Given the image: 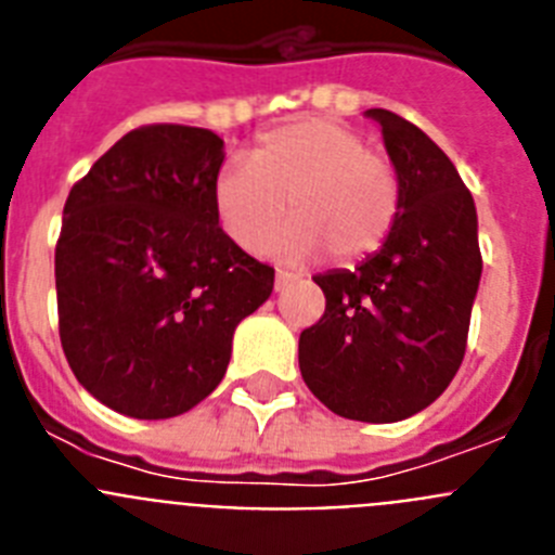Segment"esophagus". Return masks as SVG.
I'll return each mask as SVG.
<instances>
[{
  "instance_id": "1",
  "label": "esophagus",
  "mask_w": 555,
  "mask_h": 555,
  "mask_svg": "<svg viewBox=\"0 0 555 555\" xmlns=\"http://www.w3.org/2000/svg\"><path fill=\"white\" fill-rule=\"evenodd\" d=\"M294 281H297V274L288 272V269H278V278H274V286L283 288V286H288V283H294Z\"/></svg>"
}]
</instances>
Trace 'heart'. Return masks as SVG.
<instances>
[{
  "label": "heart",
  "mask_w": 555,
  "mask_h": 555,
  "mask_svg": "<svg viewBox=\"0 0 555 555\" xmlns=\"http://www.w3.org/2000/svg\"><path fill=\"white\" fill-rule=\"evenodd\" d=\"M289 203L286 204L285 199ZM292 207L297 220L263 249L333 261H361L384 247L400 214V178L384 152L345 121L313 116L263 132L247 164H228L214 180V210L238 247L258 249Z\"/></svg>",
  "instance_id": "b5f03b06"
}]
</instances>
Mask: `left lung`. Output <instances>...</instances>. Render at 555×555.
Segmentation results:
<instances>
[{
  "label": "left lung",
  "instance_id": "obj_1",
  "mask_svg": "<svg viewBox=\"0 0 555 555\" xmlns=\"http://www.w3.org/2000/svg\"><path fill=\"white\" fill-rule=\"evenodd\" d=\"M366 116L384 130L400 214L380 253L313 278L325 313L300 333V372L333 414L397 423L428 409L459 372L483 261L453 160L403 116Z\"/></svg>",
  "mask_w": 555,
  "mask_h": 555
}]
</instances>
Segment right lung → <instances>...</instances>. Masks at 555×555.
<instances>
[{
  "instance_id": "add662e5",
  "label": "right lung",
  "mask_w": 555,
  "mask_h": 555,
  "mask_svg": "<svg viewBox=\"0 0 555 555\" xmlns=\"http://www.w3.org/2000/svg\"><path fill=\"white\" fill-rule=\"evenodd\" d=\"M217 132L144 125L68 191L55 247L57 327L75 377L107 409L169 420L217 389L235 325L274 269L219 228Z\"/></svg>"
}]
</instances>
